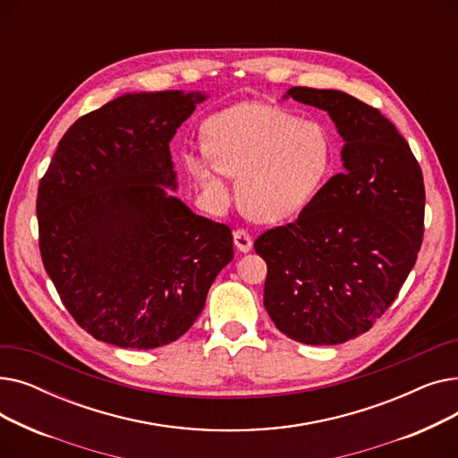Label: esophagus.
Returning <instances> with one entry per match:
<instances>
[{"instance_id": "obj_1", "label": "esophagus", "mask_w": 458, "mask_h": 458, "mask_svg": "<svg viewBox=\"0 0 458 458\" xmlns=\"http://www.w3.org/2000/svg\"><path fill=\"white\" fill-rule=\"evenodd\" d=\"M233 245L239 252H249L252 249V237L247 230H235L233 232Z\"/></svg>"}]
</instances>
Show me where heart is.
<instances>
[{"instance_id":"b5f03b06","label":"heart","mask_w":458,"mask_h":458,"mask_svg":"<svg viewBox=\"0 0 458 458\" xmlns=\"http://www.w3.org/2000/svg\"><path fill=\"white\" fill-rule=\"evenodd\" d=\"M208 159H189L206 195L226 197L223 174L239 178L245 213L261 223H280L301 213L325 183L332 166V140L323 126L275 106L242 104L204 126Z\"/></svg>"}]
</instances>
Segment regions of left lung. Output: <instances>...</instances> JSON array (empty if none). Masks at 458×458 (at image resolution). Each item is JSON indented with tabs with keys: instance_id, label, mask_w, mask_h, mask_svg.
I'll list each match as a JSON object with an SVG mask.
<instances>
[{
	"instance_id": "8db88e82",
	"label": "left lung",
	"mask_w": 458,
	"mask_h": 458,
	"mask_svg": "<svg viewBox=\"0 0 458 458\" xmlns=\"http://www.w3.org/2000/svg\"><path fill=\"white\" fill-rule=\"evenodd\" d=\"M284 98L328 113L344 139V171L297 216L263 232V306L287 338L338 345L368 332L395 301L421 239L425 187L408 142L378 109L332 89Z\"/></svg>"
}]
</instances>
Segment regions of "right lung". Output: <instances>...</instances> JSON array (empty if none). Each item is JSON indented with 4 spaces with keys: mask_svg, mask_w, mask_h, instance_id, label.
I'll return each instance as SVG.
<instances>
[{
    "mask_svg": "<svg viewBox=\"0 0 458 458\" xmlns=\"http://www.w3.org/2000/svg\"><path fill=\"white\" fill-rule=\"evenodd\" d=\"M204 92H128L68 128L38 185L44 269L92 338L156 349L197 321L232 232L180 199L168 142Z\"/></svg>",
    "mask_w": 458,
    "mask_h": 458,
    "instance_id": "1",
    "label": "right lung"
}]
</instances>
